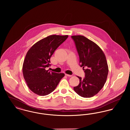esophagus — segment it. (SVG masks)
Returning <instances> with one entry per match:
<instances>
[{"label": "esophagus", "instance_id": "esophagus-1", "mask_svg": "<svg viewBox=\"0 0 130 130\" xmlns=\"http://www.w3.org/2000/svg\"><path fill=\"white\" fill-rule=\"evenodd\" d=\"M65 75L67 76H69V77H71V76H72V75H70V74H65Z\"/></svg>", "mask_w": 130, "mask_h": 130}]
</instances>
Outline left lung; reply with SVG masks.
<instances>
[{"label": "left lung", "instance_id": "left-lung-1", "mask_svg": "<svg viewBox=\"0 0 130 130\" xmlns=\"http://www.w3.org/2000/svg\"><path fill=\"white\" fill-rule=\"evenodd\" d=\"M79 56L80 67L85 77L74 87V91L83 98H89L96 94L103 87L108 74V66L105 54L99 46L83 36L71 37Z\"/></svg>", "mask_w": 130, "mask_h": 130}]
</instances>
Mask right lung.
I'll return each mask as SVG.
<instances>
[{
	"label": "right lung",
	"instance_id": "obj_1",
	"mask_svg": "<svg viewBox=\"0 0 130 130\" xmlns=\"http://www.w3.org/2000/svg\"><path fill=\"white\" fill-rule=\"evenodd\" d=\"M68 35H51L38 41L28 50L22 67L25 81L33 93L44 96L53 92L65 74L49 72L50 58Z\"/></svg>",
	"mask_w": 130,
	"mask_h": 130
}]
</instances>
